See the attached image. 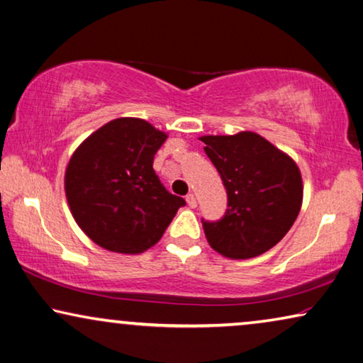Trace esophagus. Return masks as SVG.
Returning a JSON list of instances; mask_svg holds the SVG:
<instances>
[{
	"mask_svg": "<svg viewBox=\"0 0 363 363\" xmlns=\"http://www.w3.org/2000/svg\"><path fill=\"white\" fill-rule=\"evenodd\" d=\"M186 203H188V206L190 208H196V198H194V194L193 193H188L186 194Z\"/></svg>",
	"mask_w": 363,
	"mask_h": 363,
	"instance_id": "1",
	"label": "esophagus"
}]
</instances>
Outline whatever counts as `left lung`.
Listing matches in <instances>:
<instances>
[{
    "label": "left lung",
    "mask_w": 363,
    "mask_h": 363,
    "mask_svg": "<svg viewBox=\"0 0 363 363\" xmlns=\"http://www.w3.org/2000/svg\"><path fill=\"white\" fill-rule=\"evenodd\" d=\"M199 139L228 190L224 218L203 223L209 245L234 260L265 254L285 238L301 209L296 162L252 130Z\"/></svg>",
    "instance_id": "obj_1"
}]
</instances>
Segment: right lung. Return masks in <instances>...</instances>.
<instances>
[{
	"mask_svg": "<svg viewBox=\"0 0 363 363\" xmlns=\"http://www.w3.org/2000/svg\"><path fill=\"white\" fill-rule=\"evenodd\" d=\"M167 134L139 118H118L77 147L65 170L73 219L94 244L118 254L155 245L185 199L165 190L154 155Z\"/></svg>",
	"mask_w": 363,
	"mask_h": 363,
	"instance_id": "right-lung-1",
	"label": "right lung"
}]
</instances>
